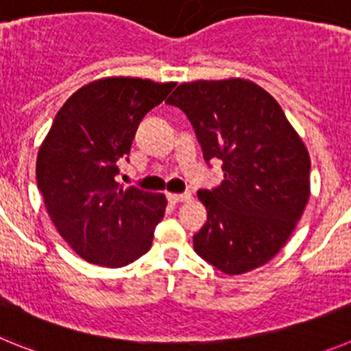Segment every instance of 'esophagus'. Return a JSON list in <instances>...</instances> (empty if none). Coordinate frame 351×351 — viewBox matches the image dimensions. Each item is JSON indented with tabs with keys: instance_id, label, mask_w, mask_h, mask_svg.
<instances>
[{
	"instance_id": "esophagus-1",
	"label": "esophagus",
	"mask_w": 351,
	"mask_h": 351,
	"mask_svg": "<svg viewBox=\"0 0 351 351\" xmlns=\"http://www.w3.org/2000/svg\"><path fill=\"white\" fill-rule=\"evenodd\" d=\"M187 199H191V194H189V192H183V194H168V201L171 204L183 203V201H187Z\"/></svg>"
}]
</instances>
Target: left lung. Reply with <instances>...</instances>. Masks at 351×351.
Returning <instances> with one entry per match:
<instances>
[{
	"instance_id": "left-lung-1",
	"label": "left lung",
	"mask_w": 351,
	"mask_h": 351,
	"mask_svg": "<svg viewBox=\"0 0 351 351\" xmlns=\"http://www.w3.org/2000/svg\"><path fill=\"white\" fill-rule=\"evenodd\" d=\"M168 105L191 121L204 160H222L223 182L201 189L208 220L194 250L226 274L269 262L301 219L309 197V156L282 106L243 78L176 87Z\"/></svg>"
}]
</instances>
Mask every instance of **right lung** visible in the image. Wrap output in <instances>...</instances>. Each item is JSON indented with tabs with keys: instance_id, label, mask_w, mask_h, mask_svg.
Masks as SVG:
<instances>
[{
	"instance_id": "1",
	"label": "right lung",
	"mask_w": 351,
	"mask_h": 351,
	"mask_svg": "<svg viewBox=\"0 0 351 351\" xmlns=\"http://www.w3.org/2000/svg\"><path fill=\"white\" fill-rule=\"evenodd\" d=\"M175 87L141 78H101L66 101L36 159V182L50 220L90 264L128 266L147 254L166 210L164 194L121 189L141 119Z\"/></svg>"
}]
</instances>
